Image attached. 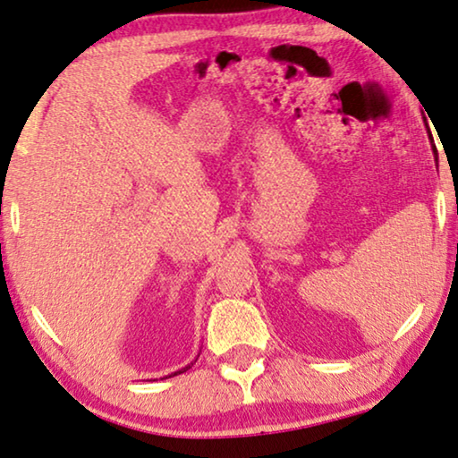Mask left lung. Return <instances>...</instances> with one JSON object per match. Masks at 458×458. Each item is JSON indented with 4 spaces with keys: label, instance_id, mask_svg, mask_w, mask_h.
<instances>
[{
    "label": "left lung",
    "instance_id": "8db88e82",
    "mask_svg": "<svg viewBox=\"0 0 458 458\" xmlns=\"http://www.w3.org/2000/svg\"><path fill=\"white\" fill-rule=\"evenodd\" d=\"M434 155H436V157H437V152H436V146H434Z\"/></svg>",
    "mask_w": 458,
    "mask_h": 458
}]
</instances>
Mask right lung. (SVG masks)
Masks as SVG:
<instances>
[{
	"instance_id": "right-lung-1",
	"label": "right lung",
	"mask_w": 458,
	"mask_h": 458,
	"mask_svg": "<svg viewBox=\"0 0 458 458\" xmlns=\"http://www.w3.org/2000/svg\"><path fill=\"white\" fill-rule=\"evenodd\" d=\"M188 369H191V367H186V369H180V370H178V373H172V375H169V377H175V375H180V373H186V370H188Z\"/></svg>"
}]
</instances>
